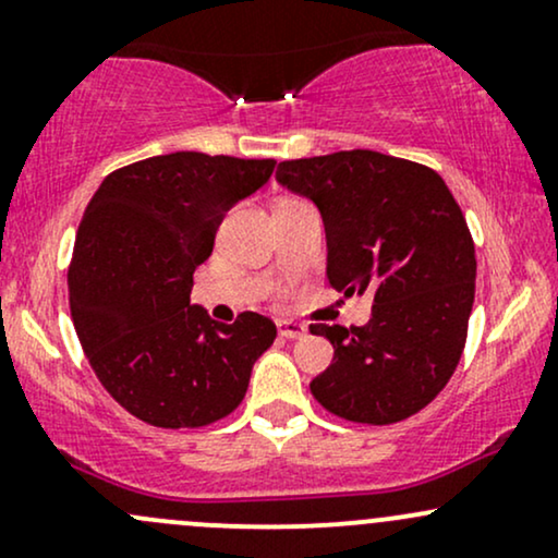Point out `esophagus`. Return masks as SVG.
<instances>
[{"mask_svg":"<svg viewBox=\"0 0 558 558\" xmlns=\"http://www.w3.org/2000/svg\"><path fill=\"white\" fill-rule=\"evenodd\" d=\"M278 332L283 338H288V341H296V338L306 336V328L299 323H288V319H283V323H278Z\"/></svg>","mask_w":558,"mask_h":558,"instance_id":"34e87169","label":"esophagus"}]
</instances>
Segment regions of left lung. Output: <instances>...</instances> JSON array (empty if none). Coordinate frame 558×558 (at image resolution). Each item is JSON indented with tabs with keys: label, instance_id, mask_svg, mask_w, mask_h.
<instances>
[{
	"label": "left lung",
	"instance_id": "8db88e82",
	"mask_svg": "<svg viewBox=\"0 0 558 558\" xmlns=\"http://www.w3.org/2000/svg\"><path fill=\"white\" fill-rule=\"evenodd\" d=\"M275 178L319 207L328 283L373 293L362 328L310 325L332 343L312 396L362 425L412 417L451 380L475 301V243L457 198L427 165L369 149L286 159Z\"/></svg>",
	"mask_w": 558,
	"mask_h": 558
}]
</instances>
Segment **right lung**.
<instances>
[{
	"label": "right lung",
	"instance_id": "right-lung-1",
	"mask_svg": "<svg viewBox=\"0 0 558 558\" xmlns=\"http://www.w3.org/2000/svg\"><path fill=\"white\" fill-rule=\"evenodd\" d=\"M275 159L172 151L110 172L75 233L70 315L107 393L146 425L181 430L228 417L272 319L233 325L191 306L194 270L209 259L222 217L272 175Z\"/></svg>",
	"mask_w": 558,
	"mask_h": 558
}]
</instances>
